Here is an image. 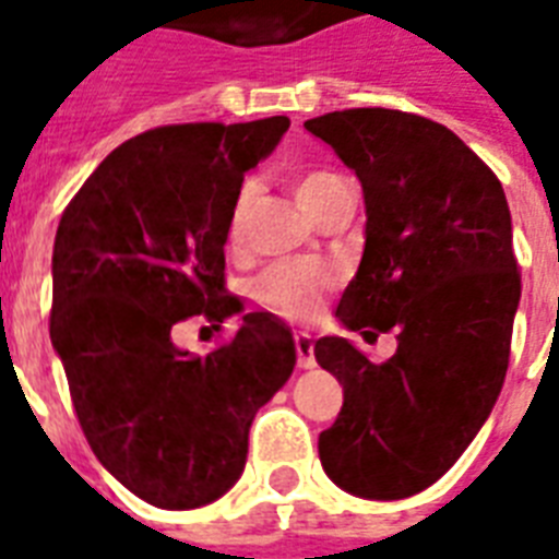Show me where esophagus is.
I'll list each match as a JSON object with an SVG mask.
<instances>
[{"instance_id": "esophagus-1", "label": "esophagus", "mask_w": 559, "mask_h": 559, "mask_svg": "<svg viewBox=\"0 0 559 559\" xmlns=\"http://www.w3.org/2000/svg\"><path fill=\"white\" fill-rule=\"evenodd\" d=\"M294 349H297V364H300V369H311L314 366V343H311V334H294Z\"/></svg>"}]
</instances>
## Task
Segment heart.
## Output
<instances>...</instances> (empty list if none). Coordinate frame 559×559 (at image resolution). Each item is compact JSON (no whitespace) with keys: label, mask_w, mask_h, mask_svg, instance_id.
I'll return each mask as SVG.
<instances>
[{"label":"heart","mask_w":559,"mask_h":559,"mask_svg":"<svg viewBox=\"0 0 559 559\" xmlns=\"http://www.w3.org/2000/svg\"><path fill=\"white\" fill-rule=\"evenodd\" d=\"M343 187L349 185L332 169H306L294 178V199L317 222ZM248 207H251V187H242L236 195L234 210H230V222H227V242L234 248L242 245ZM334 283H337V276L317 262H276L253 283V297L259 306H265L267 311H274L285 320H308L323 302L325 294L332 292Z\"/></svg>","instance_id":"obj_1"}]
</instances>
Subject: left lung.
Instances as JSON below:
<instances>
[{
  "instance_id": "8db88e82",
  "label": "left lung",
  "mask_w": 559,
  "mask_h": 559,
  "mask_svg": "<svg viewBox=\"0 0 559 559\" xmlns=\"http://www.w3.org/2000/svg\"><path fill=\"white\" fill-rule=\"evenodd\" d=\"M364 187L366 245L337 320L372 343L320 337L317 364L343 386L320 432L329 479L364 499H404L456 464L506 383L520 271L511 210L493 169L448 127L399 109H343L306 120Z\"/></svg>"
}]
</instances>
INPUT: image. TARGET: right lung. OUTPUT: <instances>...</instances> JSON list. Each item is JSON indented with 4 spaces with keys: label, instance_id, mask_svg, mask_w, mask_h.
<instances>
[{
    "label": "right lung",
    "instance_id": "add662e5",
    "mask_svg": "<svg viewBox=\"0 0 559 559\" xmlns=\"http://www.w3.org/2000/svg\"><path fill=\"white\" fill-rule=\"evenodd\" d=\"M292 120L150 129L100 160L53 239L51 343L100 464L155 508L234 488L259 406L294 372L292 329L267 311L195 357L173 325L239 311L225 288L227 222L245 173Z\"/></svg>",
    "mask_w": 559,
    "mask_h": 559
}]
</instances>
